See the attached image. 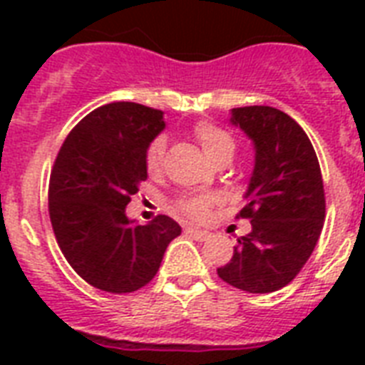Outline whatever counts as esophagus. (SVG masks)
<instances>
[{"label":"esophagus","instance_id":"esophagus-1","mask_svg":"<svg viewBox=\"0 0 365 365\" xmlns=\"http://www.w3.org/2000/svg\"><path fill=\"white\" fill-rule=\"evenodd\" d=\"M185 233H187L189 237H195V239L200 240V242L210 237L208 231H202V229H197V227H185Z\"/></svg>","mask_w":365,"mask_h":365}]
</instances>
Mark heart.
<instances>
[{"instance_id":"obj_1","label":"heart","mask_w":365,"mask_h":365,"mask_svg":"<svg viewBox=\"0 0 365 365\" xmlns=\"http://www.w3.org/2000/svg\"><path fill=\"white\" fill-rule=\"evenodd\" d=\"M195 138L208 157L214 163H220L223 159H231L237 149L235 138L229 134L225 128L214 125V123H199L195 126ZM165 165V140L155 138L148 145L145 151V168L149 174H159ZM216 202V195H191L185 199L178 200V212L191 220H205L210 214L212 205Z\"/></svg>"}]
</instances>
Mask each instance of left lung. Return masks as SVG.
Masks as SVG:
<instances>
[{"label":"left lung","mask_w":365,"mask_h":365,"mask_svg":"<svg viewBox=\"0 0 365 365\" xmlns=\"http://www.w3.org/2000/svg\"><path fill=\"white\" fill-rule=\"evenodd\" d=\"M231 123L254 142L255 165L237 217L252 231L217 269L223 282L271 294L294 280L317 246L326 217L324 182L311 140L284 111L269 106L231 110Z\"/></svg>","instance_id":"8db88e82"}]
</instances>
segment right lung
<instances>
[{"mask_svg":"<svg viewBox=\"0 0 365 365\" xmlns=\"http://www.w3.org/2000/svg\"><path fill=\"white\" fill-rule=\"evenodd\" d=\"M165 128L163 111L111 102L73 126L54 160L48 216L62 254L79 277L110 294L151 282L166 246L182 233L172 217L138 225L125 214L148 180L145 151Z\"/></svg>","mask_w":365,"mask_h":365,"instance_id":"1","label":"right lung"}]
</instances>
